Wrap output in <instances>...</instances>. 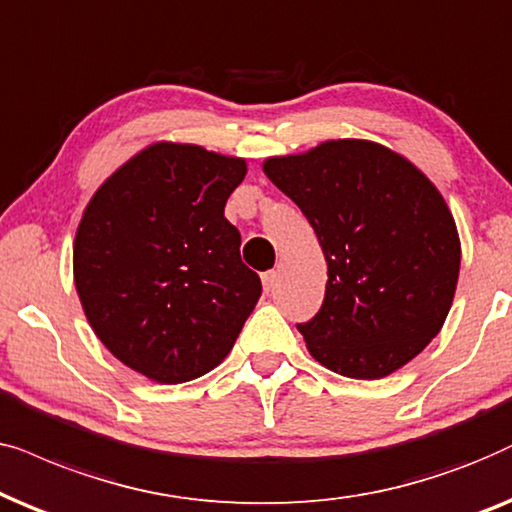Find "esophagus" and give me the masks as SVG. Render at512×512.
Segmentation results:
<instances>
[{
  "label": "esophagus",
  "instance_id": "34e87169",
  "mask_svg": "<svg viewBox=\"0 0 512 512\" xmlns=\"http://www.w3.org/2000/svg\"><path fill=\"white\" fill-rule=\"evenodd\" d=\"M276 281H278V271H267V274H262V283H264V290L271 292L276 288Z\"/></svg>",
  "mask_w": 512,
  "mask_h": 512
}]
</instances>
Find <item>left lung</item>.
Wrapping results in <instances>:
<instances>
[{
	"mask_svg": "<svg viewBox=\"0 0 512 512\" xmlns=\"http://www.w3.org/2000/svg\"><path fill=\"white\" fill-rule=\"evenodd\" d=\"M264 173L316 231L325 299L299 323L327 370L381 379L417 358L452 306L461 243L445 199L421 170L370 140H327L271 156Z\"/></svg>",
	"mask_w": 512,
	"mask_h": 512,
	"instance_id": "8db88e82",
	"label": "left lung"
}]
</instances>
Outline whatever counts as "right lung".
I'll return each instance as SVG.
<instances>
[{
  "label": "right lung",
  "mask_w": 512,
  "mask_h": 512,
  "mask_svg": "<svg viewBox=\"0 0 512 512\" xmlns=\"http://www.w3.org/2000/svg\"><path fill=\"white\" fill-rule=\"evenodd\" d=\"M245 161L154 142L93 194L74 238V285L114 358L182 384L227 358L262 295L224 217Z\"/></svg>",
  "instance_id": "right-lung-1"
}]
</instances>
